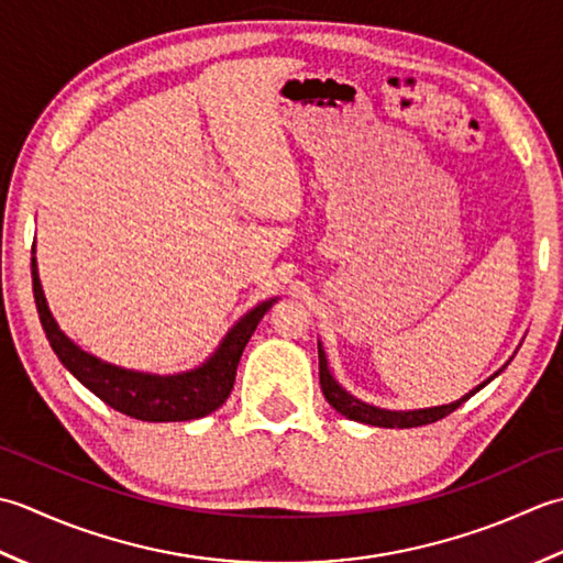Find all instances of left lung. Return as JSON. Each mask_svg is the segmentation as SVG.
<instances>
[{
  "instance_id": "left-lung-1",
  "label": "left lung",
  "mask_w": 563,
  "mask_h": 563,
  "mask_svg": "<svg viewBox=\"0 0 563 563\" xmlns=\"http://www.w3.org/2000/svg\"><path fill=\"white\" fill-rule=\"evenodd\" d=\"M318 360H320V388H323V396L328 404L335 408L340 416H345L350 420H357V422H366V426H376V428H418V426H428V422H438L442 418L450 416L459 406L464 404V400L472 398L476 391H472L468 396H464L462 400H456V404L450 406H440V408H428V410H408V412H394V410H382V408H374V406H366L362 400L352 398L345 388L338 386L335 378L330 376L328 372V362H325V352L318 347ZM493 378V376H490ZM488 378V382H490Z\"/></svg>"
}]
</instances>
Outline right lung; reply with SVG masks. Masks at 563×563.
Returning <instances> with one entry per match:
<instances>
[{
	"label": "right lung",
	"mask_w": 563,
	"mask_h": 563,
	"mask_svg": "<svg viewBox=\"0 0 563 563\" xmlns=\"http://www.w3.org/2000/svg\"><path fill=\"white\" fill-rule=\"evenodd\" d=\"M31 277L33 298H36L45 338H48L53 352L57 354V360L63 362L65 369L113 410L145 422L194 420L209 416L216 408H221L225 404V398L233 391L240 354H243L247 340L252 338V332H255L260 320L265 318V313L274 306L272 298V301L260 303L255 311H250L231 332H228L223 345L218 347L213 357L203 366H199V369L177 376H153L119 369V366H111L79 350L73 340L65 338V332H60V328H57L48 311V303H45V296L38 282L36 257L31 260Z\"/></svg>",
	"instance_id": "obj_1"
}]
</instances>
